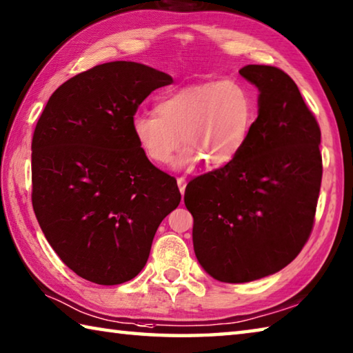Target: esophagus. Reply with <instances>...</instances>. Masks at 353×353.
<instances>
[{
    "mask_svg": "<svg viewBox=\"0 0 353 353\" xmlns=\"http://www.w3.org/2000/svg\"><path fill=\"white\" fill-rule=\"evenodd\" d=\"M177 185H179V191H181V194H185V187H187V179L185 177H177Z\"/></svg>",
    "mask_w": 353,
    "mask_h": 353,
    "instance_id": "34e87169",
    "label": "esophagus"
}]
</instances>
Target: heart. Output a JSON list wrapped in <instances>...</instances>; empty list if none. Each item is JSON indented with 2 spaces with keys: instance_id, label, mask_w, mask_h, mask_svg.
<instances>
[{
  "instance_id": "1",
  "label": "heart",
  "mask_w": 353,
  "mask_h": 353,
  "mask_svg": "<svg viewBox=\"0 0 353 353\" xmlns=\"http://www.w3.org/2000/svg\"><path fill=\"white\" fill-rule=\"evenodd\" d=\"M155 112L131 119L134 139L145 157L156 165L171 162L182 143L176 168L191 170L203 159L219 168L232 162L245 145L256 103L243 83L225 79L183 86L159 100Z\"/></svg>"
}]
</instances>
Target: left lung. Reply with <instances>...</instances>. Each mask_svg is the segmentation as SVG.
Instances as JSON below:
<instances>
[{
  "mask_svg": "<svg viewBox=\"0 0 353 353\" xmlns=\"http://www.w3.org/2000/svg\"><path fill=\"white\" fill-rule=\"evenodd\" d=\"M258 119L232 162L187 185L199 264L222 283H250L290 264L309 241L323 177L321 130L284 70L248 65Z\"/></svg>",
  "mask_w": 353,
  "mask_h": 353,
  "instance_id": "1",
  "label": "left lung"
}]
</instances>
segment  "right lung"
Returning <instances> with one entry per match:
<instances>
[{"label": "right lung", "instance_id": "right-lung-1", "mask_svg": "<svg viewBox=\"0 0 353 353\" xmlns=\"http://www.w3.org/2000/svg\"><path fill=\"white\" fill-rule=\"evenodd\" d=\"M172 79L134 61L72 77L50 95L32 137V207L50 247L83 279L115 285L145 267L177 208L176 179L134 139L139 105Z\"/></svg>", "mask_w": 353, "mask_h": 353}]
</instances>
